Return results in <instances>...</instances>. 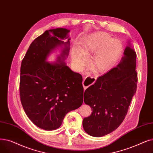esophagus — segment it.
<instances>
[{
	"instance_id": "34e87169",
	"label": "esophagus",
	"mask_w": 153,
	"mask_h": 153,
	"mask_svg": "<svg viewBox=\"0 0 153 153\" xmlns=\"http://www.w3.org/2000/svg\"><path fill=\"white\" fill-rule=\"evenodd\" d=\"M94 83V82H93L91 80V78H88L87 79V81L85 80V79L83 80V88L85 90L87 88H88V86H90L91 85H92Z\"/></svg>"
}]
</instances>
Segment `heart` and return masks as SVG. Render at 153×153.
I'll return each mask as SVG.
<instances>
[{
  "label": "heart",
  "mask_w": 153,
  "mask_h": 153,
  "mask_svg": "<svg viewBox=\"0 0 153 153\" xmlns=\"http://www.w3.org/2000/svg\"><path fill=\"white\" fill-rule=\"evenodd\" d=\"M121 42L111 39L110 35L104 32L93 34L74 48L71 52L72 60L76 67L80 68L86 63V59L97 52L91 62L94 73L103 72L110 69L122 50Z\"/></svg>",
  "instance_id": "1"
}]
</instances>
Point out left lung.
<instances>
[{
	"instance_id": "left-lung-1",
	"label": "left lung",
	"mask_w": 153,
	"mask_h": 153,
	"mask_svg": "<svg viewBox=\"0 0 153 153\" xmlns=\"http://www.w3.org/2000/svg\"><path fill=\"white\" fill-rule=\"evenodd\" d=\"M136 53L129 43L117 66L99 76L85 90L84 102L93 110L83 120V129L89 135H106L117 129L124 120L136 91Z\"/></svg>"
}]
</instances>
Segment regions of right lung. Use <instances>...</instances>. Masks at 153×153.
Wrapping results in <instances>:
<instances>
[{
	"label": "right lung",
	"instance_id": "obj_1",
	"mask_svg": "<svg viewBox=\"0 0 153 153\" xmlns=\"http://www.w3.org/2000/svg\"><path fill=\"white\" fill-rule=\"evenodd\" d=\"M70 30L57 28L46 30L30 44L20 67V95L31 121L45 130L59 128L66 114L83 101L82 76L73 71L64 60L69 53ZM62 47L55 63L46 59L56 48Z\"/></svg>",
	"mask_w": 153,
	"mask_h": 153
}]
</instances>
